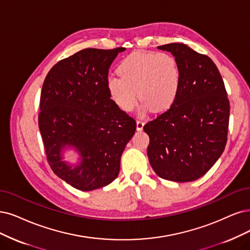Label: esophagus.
Listing matches in <instances>:
<instances>
[{
  "label": "esophagus",
  "mask_w": 250,
  "mask_h": 250,
  "mask_svg": "<svg viewBox=\"0 0 250 250\" xmlns=\"http://www.w3.org/2000/svg\"><path fill=\"white\" fill-rule=\"evenodd\" d=\"M144 126V122L143 120H137V130L141 131Z\"/></svg>",
  "instance_id": "1"
}]
</instances>
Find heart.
Masks as SVG:
<instances>
[{
	"label": "heart",
	"instance_id": "1",
	"mask_svg": "<svg viewBox=\"0 0 250 250\" xmlns=\"http://www.w3.org/2000/svg\"><path fill=\"white\" fill-rule=\"evenodd\" d=\"M120 76L107 80L111 99L124 111H131L140 99L144 107L162 112L176 100L181 73L173 55L165 52L136 51L118 64Z\"/></svg>",
	"mask_w": 250,
	"mask_h": 250
}]
</instances>
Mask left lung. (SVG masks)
<instances>
[{
  "label": "left lung",
  "instance_id": "8db88e82",
  "mask_svg": "<svg viewBox=\"0 0 250 250\" xmlns=\"http://www.w3.org/2000/svg\"><path fill=\"white\" fill-rule=\"evenodd\" d=\"M158 48L176 59L181 85L173 105L143 127L149 136L147 155L161 178L193 181L205 175L225 150L228 94L217 67L207 55L181 43Z\"/></svg>",
  "mask_w": 250,
  "mask_h": 250
}]
</instances>
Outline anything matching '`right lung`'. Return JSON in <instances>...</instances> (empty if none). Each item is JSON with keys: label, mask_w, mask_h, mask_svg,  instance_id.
Wrapping results in <instances>:
<instances>
[{"label": "right lung", "mask_w": 250, "mask_h": 250, "mask_svg": "<svg viewBox=\"0 0 250 250\" xmlns=\"http://www.w3.org/2000/svg\"><path fill=\"white\" fill-rule=\"evenodd\" d=\"M125 48L82 49L60 61L46 76L38 123L46 158L55 175L82 191L108 186L136 131V122L110 99L108 72ZM74 146L82 162L72 168L61 150Z\"/></svg>", "instance_id": "right-lung-1"}]
</instances>
